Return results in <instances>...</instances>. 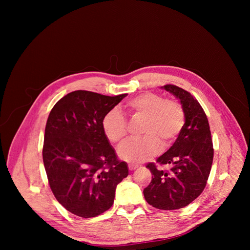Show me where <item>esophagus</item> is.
<instances>
[{
    "instance_id": "34e87169",
    "label": "esophagus",
    "mask_w": 250,
    "mask_h": 250,
    "mask_svg": "<svg viewBox=\"0 0 250 250\" xmlns=\"http://www.w3.org/2000/svg\"><path fill=\"white\" fill-rule=\"evenodd\" d=\"M139 168V165H134V164H129L128 165V169H129L130 171H133L135 169Z\"/></svg>"
}]
</instances>
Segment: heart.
Here are the masks:
<instances>
[{
    "mask_svg": "<svg viewBox=\"0 0 250 250\" xmlns=\"http://www.w3.org/2000/svg\"><path fill=\"white\" fill-rule=\"evenodd\" d=\"M125 109L133 118L144 119L142 139L128 141L119 149L122 160L139 164L153 156L161 144L167 147L175 141L185 125V111L181 104L162 95L144 93L127 101ZM102 128L109 142L121 144L127 135V121L118 110L112 109L104 116Z\"/></svg>",
    "mask_w": 250,
    "mask_h": 250,
    "instance_id": "obj_1",
    "label": "heart"
}]
</instances>
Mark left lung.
Wrapping results in <instances>:
<instances>
[{
    "label": "left lung",
    "instance_id": "left-lung-1",
    "mask_svg": "<svg viewBox=\"0 0 250 250\" xmlns=\"http://www.w3.org/2000/svg\"><path fill=\"white\" fill-rule=\"evenodd\" d=\"M180 100L185 111V125L172 147L149 163L152 179L144 188L146 201L160 209L187 207L202 193L213 164L214 148L208 121L199 102L190 93L176 85L163 86ZM168 164L170 170L157 165Z\"/></svg>",
    "mask_w": 250,
    "mask_h": 250
}]
</instances>
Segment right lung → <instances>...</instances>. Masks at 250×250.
<instances>
[{
    "mask_svg": "<svg viewBox=\"0 0 250 250\" xmlns=\"http://www.w3.org/2000/svg\"><path fill=\"white\" fill-rule=\"evenodd\" d=\"M127 94L75 90L52 108L44 129L43 166L57 201L72 214L92 218L111 208L128 175L102 128V120Z\"/></svg>",
    "mask_w": 250,
    "mask_h": 250,
    "instance_id": "right-lung-1",
    "label": "right lung"
}]
</instances>
